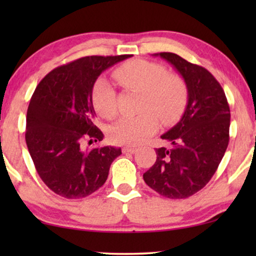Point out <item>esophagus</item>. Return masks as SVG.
<instances>
[{"label":"esophagus","mask_w":256,"mask_h":256,"mask_svg":"<svg viewBox=\"0 0 256 256\" xmlns=\"http://www.w3.org/2000/svg\"><path fill=\"white\" fill-rule=\"evenodd\" d=\"M122 152L124 154H134L136 152V148H134V146H124Z\"/></svg>","instance_id":"34e87169"}]
</instances>
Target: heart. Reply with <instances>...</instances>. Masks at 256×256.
<instances>
[{
  "label": "heart",
  "instance_id": "obj_1",
  "mask_svg": "<svg viewBox=\"0 0 256 256\" xmlns=\"http://www.w3.org/2000/svg\"><path fill=\"white\" fill-rule=\"evenodd\" d=\"M114 78L124 90L142 93L138 116H126L110 129V138L118 144L142 143L160 127L178 121L186 107L188 90L180 74L169 73L166 66L146 59H132L115 70ZM92 104L101 118H112L118 113L116 93L110 84L99 79L93 87Z\"/></svg>",
  "mask_w": 256,
  "mask_h": 256
}]
</instances>
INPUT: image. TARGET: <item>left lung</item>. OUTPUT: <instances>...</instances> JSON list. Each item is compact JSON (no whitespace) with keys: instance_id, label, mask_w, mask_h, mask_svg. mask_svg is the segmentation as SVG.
<instances>
[{"instance_id":"left-lung-1","label":"left lung","mask_w":256,"mask_h":256,"mask_svg":"<svg viewBox=\"0 0 256 256\" xmlns=\"http://www.w3.org/2000/svg\"><path fill=\"white\" fill-rule=\"evenodd\" d=\"M155 56L180 73L188 96L180 121L160 136L171 146L156 149V162L143 180L163 197L184 199L202 190L218 169L230 142V110L222 85L208 70L171 52Z\"/></svg>"}]
</instances>
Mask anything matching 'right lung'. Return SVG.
Instances as JSON below:
<instances>
[{
    "label": "right lung",
    "instance_id": "right-lung-1",
    "mask_svg": "<svg viewBox=\"0 0 256 256\" xmlns=\"http://www.w3.org/2000/svg\"><path fill=\"white\" fill-rule=\"evenodd\" d=\"M130 57L90 56L48 73L31 96L26 142L40 180L62 197L85 198L102 186L120 148H84L102 141L94 124L92 90L101 72Z\"/></svg>",
    "mask_w": 256,
    "mask_h": 256
}]
</instances>
